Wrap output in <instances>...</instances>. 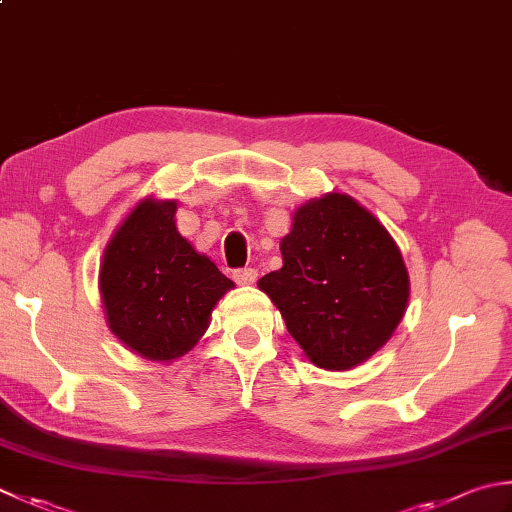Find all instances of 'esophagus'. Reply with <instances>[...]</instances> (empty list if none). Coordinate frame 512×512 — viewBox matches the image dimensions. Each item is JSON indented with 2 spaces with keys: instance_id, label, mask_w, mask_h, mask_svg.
<instances>
[{
  "instance_id": "esophagus-1",
  "label": "esophagus",
  "mask_w": 512,
  "mask_h": 512,
  "mask_svg": "<svg viewBox=\"0 0 512 512\" xmlns=\"http://www.w3.org/2000/svg\"><path fill=\"white\" fill-rule=\"evenodd\" d=\"M233 279L239 286H248V284H255L257 279V270L255 268H239L233 273Z\"/></svg>"
}]
</instances>
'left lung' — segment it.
I'll use <instances>...</instances> for the list:
<instances>
[{
    "label": "left lung",
    "mask_w": 512,
    "mask_h": 512,
    "mask_svg": "<svg viewBox=\"0 0 512 512\" xmlns=\"http://www.w3.org/2000/svg\"><path fill=\"white\" fill-rule=\"evenodd\" d=\"M279 250L284 266L257 286L317 368H355L393 337L408 306V270L393 235L357 199L335 190L308 199Z\"/></svg>",
    "instance_id": "left-lung-1"
}]
</instances>
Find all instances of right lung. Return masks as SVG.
Here are the masks:
<instances>
[{
	"label": "right lung",
	"mask_w": 512,
	"mask_h": 512,
	"mask_svg": "<svg viewBox=\"0 0 512 512\" xmlns=\"http://www.w3.org/2000/svg\"><path fill=\"white\" fill-rule=\"evenodd\" d=\"M175 213V199H139L115 228L99 266L110 333L135 355L162 364L184 357L202 339L215 304L235 288L179 235Z\"/></svg>",
	"instance_id": "right-lung-1"
}]
</instances>
